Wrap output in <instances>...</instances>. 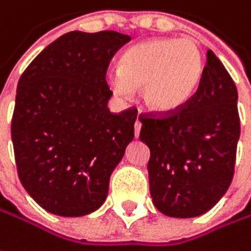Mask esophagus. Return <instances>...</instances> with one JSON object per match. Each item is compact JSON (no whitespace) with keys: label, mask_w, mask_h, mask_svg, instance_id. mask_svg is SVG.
<instances>
[{"label":"esophagus","mask_w":251,"mask_h":251,"mask_svg":"<svg viewBox=\"0 0 251 251\" xmlns=\"http://www.w3.org/2000/svg\"><path fill=\"white\" fill-rule=\"evenodd\" d=\"M141 127H142V124H141V121H139V119H136V122H135V136H136V138L139 136Z\"/></svg>","instance_id":"1"}]
</instances>
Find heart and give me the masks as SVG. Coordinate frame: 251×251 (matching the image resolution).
I'll use <instances>...</instances> for the list:
<instances>
[{
    "instance_id": "obj_1",
    "label": "heart",
    "mask_w": 251,
    "mask_h": 251,
    "mask_svg": "<svg viewBox=\"0 0 251 251\" xmlns=\"http://www.w3.org/2000/svg\"><path fill=\"white\" fill-rule=\"evenodd\" d=\"M202 73L204 57L195 41L152 38L126 50L119 72L106 75V86L121 99L144 87L142 99L149 110L170 115L193 98Z\"/></svg>"
}]
</instances>
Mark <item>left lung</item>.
Here are the masks:
<instances>
[{"label":"left lung","mask_w":251,"mask_h":251,"mask_svg":"<svg viewBox=\"0 0 251 251\" xmlns=\"http://www.w3.org/2000/svg\"><path fill=\"white\" fill-rule=\"evenodd\" d=\"M237 98L231 76L208 50L202 79L187 104L170 115L139 116V138L151 151V197L162 214L201 216L228 190L240 136Z\"/></svg>","instance_id":"obj_1"}]
</instances>
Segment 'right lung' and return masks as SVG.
<instances>
[{"mask_svg":"<svg viewBox=\"0 0 251 251\" xmlns=\"http://www.w3.org/2000/svg\"><path fill=\"white\" fill-rule=\"evenodd\" d=\"M130 37L70 31L47 46L17 86L11 138L18 178L51 214L86 216L133 139L135 107L112 113L106 72Z\"/></svg>","mask_w":251,"mask_h":251,"instance_id":"1","label":"right lung"}]
</instances>
